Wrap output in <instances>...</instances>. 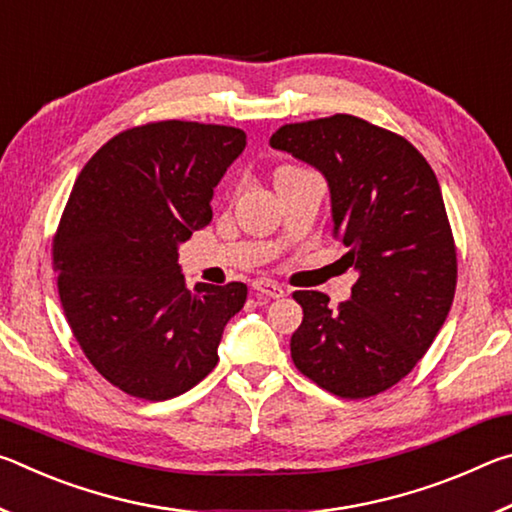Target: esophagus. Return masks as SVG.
Returning <instances> with one entry per match:
<instances>
[{
    "label": "esophagus",
    "instance_id": "34e87169",
    "mask_svg": "<svg viewBox=\"0 0 512 512\" xmlns=\"http://www.w3.org/2000/svg\"><path fill=\"white\" fill-rule=\"evenodd\" d=\"M253 287L257 293H262V296H268V298H282L284 293H287V289H284L282 284L266 280V277H262V280H255Z\"/></svg>",
    "mask_w": 512,
    "mask_h": 512
}]
</instances>
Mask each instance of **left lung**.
Instances as JSON below:
<instances>
[{
    "label": "left lung",
    "mask_w": 512,
    "mask_h": 512,
    "mask_svg": "<svg viewBox=\"0 0 512 512\" xmlns=\"http://www.w3.org/2000/svg\"><path fill=\"white\" fill-rule=\"evenodd\" d=\"M271 146L323 173L334 237L359 273L336 309L320 291L293 293L305 318L291 359L339 397L386 391L429 350L454 300L456 248L436 173L404 137L352 115L287 124Z\"/></svg>",
    "instance_id": "1"
}]
</instances>
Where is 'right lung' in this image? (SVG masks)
<instances>
[{"instance_id": "add662e5", "label": "right lung", "mask_w": 512, "mask_h": 512, "mask_svg": "<svg viewBox=\"0 0 512 512\" xmlns=\"http://www.w3.org/2000/svg\"><path fill=\"white\" fill-rule=\"evenodd\" d=\"M246 133L198 121H155L119 133L76 178L54 237L67 323L112 386L162 402L219 361L228 320L248 287H185L178 246L212 221L214 187Z\"/></svg>"}]
</instances>
